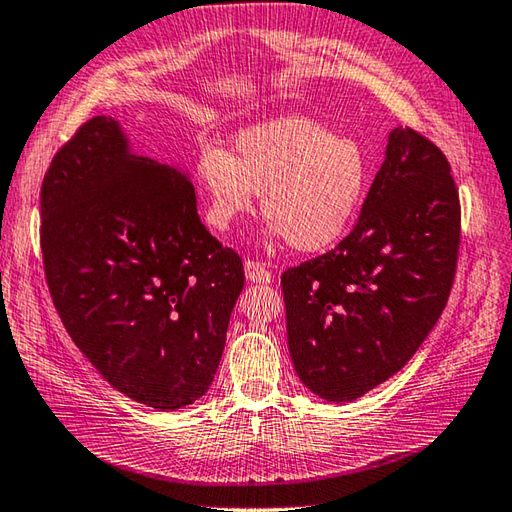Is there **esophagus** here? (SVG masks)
<instances>
[{"mask_svg":"<svg viewBox=\"0 0 512 512\" xmlns=\"http://www.w3.org/2000/svg\"><path fill=\"white\" fill-rule=\"evenodd\" d=\"M244 270H246V279L250 284H270L273 282V273L259 262H253V259H248V262L244 264Z\"/></svg>","mask_w":512,"mask_h":512,"instance_id":"1","label":"esophagus"}]
</instances>
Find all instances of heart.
<instances>
[{
	"mask_svg": "<svg viewBox=\"0 0 512 512\" xmlns=\"http://www.w3.org/2000/svg\"><path fill=\"white\" fill-rule=\"evenodd\" d=\"M206 222L226 233L253 213L255 193L270 235L319 253L346 235L368 184L362 146L306 117L282 115L239 130L233 150L204 146L195 164Z\"/></svg>",
	"mask_w": 512,
	"mask_h": 512,
	"instance_id": "heart-1",
	"label": "heart"
}]
</instances>
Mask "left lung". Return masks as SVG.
Segmentation results:
<instances>
[{
  "label": "left lung",
  "instance_id": "left-lung-1",
  "mask_svg": "<svg viewBox=\"0 0 512 512\" xmlns=\"http://www.w3.org/2000/svg\"><path fill=\"white\" fill-rule=\"evenodd\" d=\"M457 250L444 153L415 130H390L350 235L282 275L290 359L310 393L353 402L402 370L448 302Z\"/></svg>",
  "mask_w": 512,
  "mask_h": 512
}]
</instances>
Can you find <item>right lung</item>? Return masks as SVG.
Wrapping results in <instances>:
<instances>
[{"label":"right lung","mask_w":512,"mask_h":512,"mask_svg":"<svg viewBox=\"0 0 512 512\" xmlns=\"http://www.w3.org/2000/svg\"><path fill=\"white\" fill-rule=\"evenodd\" d=\"M42 253L70 339L110 386L157 410L206 395L244 266L199 219L188 170L88 119L44 177Z\"/></svg>","instance_id":"1"}]
</instances>
